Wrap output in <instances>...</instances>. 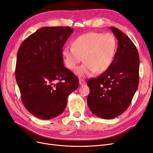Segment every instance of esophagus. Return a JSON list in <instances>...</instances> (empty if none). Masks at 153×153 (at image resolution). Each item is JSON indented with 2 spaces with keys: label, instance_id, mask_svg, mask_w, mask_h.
<instances>
[{
  "label": "esophagus",
  "instance_id": "obj_1",
  "mask_svg": "<svg viewBox=\"0 0 153 153\" xmlns=\"http://www.w3.org/2000/svg\"><path fill=\"white\" fill-rule=\"evenodd\" d=\"M79 85H85V84L86 83L85 81L83 80V79H79Z\"/></svg>",
  "mask_w": 153,
  "mask_h": 153
}]
</instances>
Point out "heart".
<instances>
[{
    "instance_id": "1",
    "label": "heart",
    "mask_w": 153,
    "mask_h": 153,
    "mask_svg": "<svg viewBox=\"0 0 153 153\" xmlns=\"http://www.w3.org/2000/svg\"><path fill=\"white\" fill-rule=\"evenodd\" d=\"M117 49V41L112 33L91 32L83 34L73 42V46L63 48L62 55L65 65L75 70L85 61L76 73L79 77H89L95 72L102 73L110 67Z\"/></svg>"
}]
</instances>
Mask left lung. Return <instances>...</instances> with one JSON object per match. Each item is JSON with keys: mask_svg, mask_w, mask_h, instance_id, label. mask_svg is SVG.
<instances>
[{"mask_svg": "<svg viewBox=\"0 0 153 153\" xmlns=\"http://www.w3.org/2000/svg\"><path fill=\"white\" fill-rule=\"evenodd\" d=\"M118 46L110 67L97 78L88 81V107L93 114L105 120L117 117L130 106L139 81V55L131 39L110 27Z\"/></svg>", "mask_w": 153, "mask_h": 153, "instance_id": "1", "label": "left lung"}]
</instances>
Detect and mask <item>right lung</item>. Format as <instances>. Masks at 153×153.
I'll return each mask as SVG.
<instances>
[{"mask_svg": "<svg viewBox=\"0 0 153 153\" xmlns=\"http://www.w3.org/2000/svg\"><path fill=\"white\" fill-rule=\"evenodd\" d=\"M74 32L69 27H46L25 40L16 57V80L24 106L42 120L65 110L79 79L64 67L63 47Z\"/></svg>", "mask_w": 153, "mask_h": 153, "instance_id": "right-lung-1", "label": "right lung"}]
</instances>
